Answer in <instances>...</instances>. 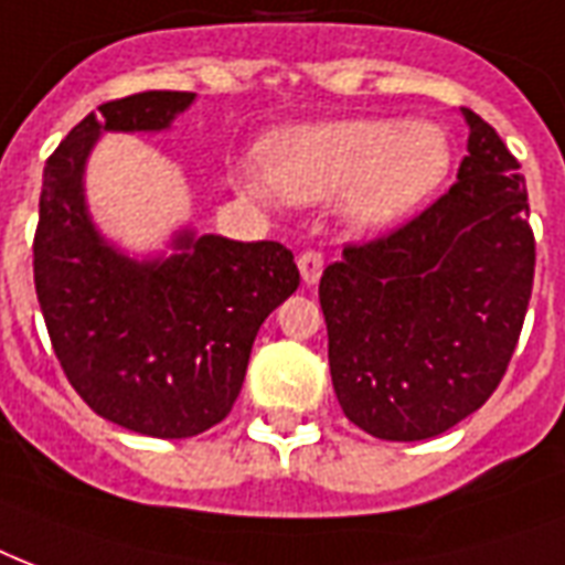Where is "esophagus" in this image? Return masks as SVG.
I'll list each match as a JSON object with an SVG mask.
<instances>
[{
    "mask_svg": "<svg viewBox=\"0 0 565 565\" xmlns=\"http://www.w3.org/2000/svg\"><path fill=\"white\" fill-rule=\"evenodd\" d=\"M297 268H300V277H303L306 286H315L323 274V256L318 250H306L297 256Z\"/></svg>",
    "mask_w": 565,
    "mask_h": 565,
    "instance_id": "34e87169",
    "label": "esophagus"
}]
</instances>
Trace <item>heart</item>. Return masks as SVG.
<instances>
[{
	"mask_svg": "<svg viewBox=\"0 0 565 565\" xmlns=\"http://www.w3.org/2000/svg\"><path fill=\"white\" fill-rule=\"evenodd\" d=\"M265 179L256 194L277 191L295 203H318L344 191L360 226H388L418 209L450 170V138L439 124L383 117L330 120L279 129L262 143Z\"/></svg>",
	"mask_w": 565,
	"mask_h": 565,
	"instance_id": "heart-1",
	"label": "heart"
}]
</instances>
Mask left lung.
<instances>
[{"mask_svg": "<svg viewBox=\"0 0 565 565\" xmlns=\"http://www.w3.org/2000/svg\"><path fill=\"white\" fill-rule=\"evenodd\" d=\"M469 156L445 194L323 270L330 374L371 436H439L504 377L533 288L536 242L519 161L471 108Z\"/></svg>", "mask_w": 565, "mask_h": 565, "instance_id": "1", "label": "left lung"}]
</instances>
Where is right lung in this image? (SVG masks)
Returning a JSON list of instances; mask_svg holds the SVG:
<instances>
[{
    "mask_svg": "<svg viewBox=\"0 0 565 565\" xmlns=\"http://www.w3.org/2000/svg\"><path fill=\"white\" fill-rule=\"evenodd\" d=\"M194 103L143 90L99 105L43 168L34 288L70 386L96 415L156 439L223 422L242 392L262 321L300 286L288 247L191 230L177 253L135 262L96 233L85 161L103 132H161Z\"/></svg>",
    "mask_w": 565,
    "mask_h": 565,
    "instance_id": "add662e5",
    "label": "right lung"
}]
</instances>
